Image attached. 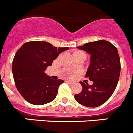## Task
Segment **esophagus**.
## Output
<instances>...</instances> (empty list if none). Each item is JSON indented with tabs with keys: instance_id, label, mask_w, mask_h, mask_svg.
Segmentation results:
<instances>
[{
	"instance_id": "1",
	"label": "esophagus",
	"mask_w": 133,
	"mask_h": 133,
	"mask_svg": "<svg viewBox=\"0 0 133 133\" xmlns=\"http://www.w3.org/2000/svg\"><path fill=\"white\" fill-rule=\"evenodd\" d=\"M66 83H67L68 84H73V82H72V81H66Z\"/></svg>"
}]
</instances>
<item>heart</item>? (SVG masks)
<instances>
[{
  "mask_svg": "<svg viewBox=\"0 0 133 133\" xmlns=\"http://www.w3.org/2000/svg\"><path fill=\"white\" fill-rule=\"evenodd\" d=\"M75 54H84V52H82V51H79V50H78V51H76V52H74V55Z\"/></svg>",
  "mask_w": 133,
  "mask_h": 133,
  "instance_id": "heart-1",
  "label": "heart"
}]
</instances>
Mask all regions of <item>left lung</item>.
Masks as SVG:
<instances>
[{
    "mask_svg": "<svg viewBox=\"0 0 133 133\" xmlns=\"http://www.w3.org/2000/svg\"><path fill=\"white\" fill-rule=\"evenodd\" d=\"M77 49L90 55L85 77L93 84H85L81 81L83 89L75 95V98L83 106L97 107L107 101L118 84L121 72L118 50L113 44L104 40L86 43Z\"/></svg>",
    "mask_w": 133,
    "mask_h": 133,
    "instance_id": "1",
    "label": "left lung"
}]
</instances>
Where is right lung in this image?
<instances>
[{
  "instance_id": "right-lung-1",
  "label": "right lung",
  "mask_w": 133,
  "mask_h": 133,
  "mask_svg": "<svg viewBox=\"0 0 133 133\" xmlns=\"http://www.w3.org/2000/svg\"><path fill=\"white\" fill-rule=\"evenodd\" d=\"M68 49L55 47L45 41H30L17 50L12 61V75L17 90L26 101L42 105L56 98L64 81L52 79L44 70Z\"/></svg>"
}]
</instances>
